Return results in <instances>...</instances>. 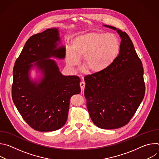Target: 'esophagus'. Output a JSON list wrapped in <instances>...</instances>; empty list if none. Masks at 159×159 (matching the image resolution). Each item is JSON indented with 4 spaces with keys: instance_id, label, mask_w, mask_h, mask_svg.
Masks as SVG:
<instances>
[{
    "instance_id": "1",
    "label": "esophagus",
    "mask_w": 159,
    "mask_h": 159,
    "mask_svg": "<svg viewBox=\"0 0 159 159\" xmlns=\"http://www.w3.org/2000/svg\"><path fill=\"white\" fill-rule=\"evenodd\" d=\"M85 82L82 81L80 82V89H81V94H84V89H85Z\"/></svg>"
}]
</instances>
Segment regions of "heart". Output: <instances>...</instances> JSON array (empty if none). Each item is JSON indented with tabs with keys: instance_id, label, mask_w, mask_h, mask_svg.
Here are the masks:
<instances>
[{
	"instance_id": "heart-1",
	"label": "heart",
	"mask_w": 159,
	"mask_h": 159,
	"mask_svg": "<svg viewBox=\"0 0 159 159\" xmlns=\"http://www.w3.org/2000/svg\"><path fill=\"white\" fill-rule=\"evenodd\" d=\"M121 49L118 37L113 33L93 31L77 36L72 46L66 47V63L74 67L83 57L87 69L93 73L102 72L116 60Z\"/></svg>"
}]
</instances>
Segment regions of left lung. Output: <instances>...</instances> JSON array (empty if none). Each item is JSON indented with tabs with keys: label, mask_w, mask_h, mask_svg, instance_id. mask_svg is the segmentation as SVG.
Returning a JSON list of instances; mask_svg holds the SVG:
<instances>
[{
	"label": "left lung",
	"mask_w": 159,
	"mask_h": 159,
	"mask_svg": "<svg viewBox=\"0 0 159 159\" xmlns=\"http://www.w3.org/2000/svg\"><path fill=\"white\" fill-rule=\"evenodd\" d=\"M120 35L118 57L106 70L85 77L84 96L93 122L102 129H116L129 123L141 104L145 92L143 68L126 32Z\"/></svg>",
	"instance_id": "8db88e82"
}]
</instances>
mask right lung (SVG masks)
Listing matches in <instances>:
<instances>
[{"instance_id": "1", "label": "right lung", "mask_w": 159, "mask_h": 159, "mask_svg": "<svg viewBox=\"0 0 159 159\" xmlns=\"http://www.w3.org/2000/svg\"><path fill=\"white\" fill-rule=\"evenodd\" d=\"M58 34L57 29L52 28L31 36L13 69V102L24 120L39 131L61 128L67 120L70 98L80 93L79 77L63 75L57 63L47 59L65 57V47L57 48ZM33 65L43 75L39 83L29 78V72Z\"/></svg>"}]
</instances>
